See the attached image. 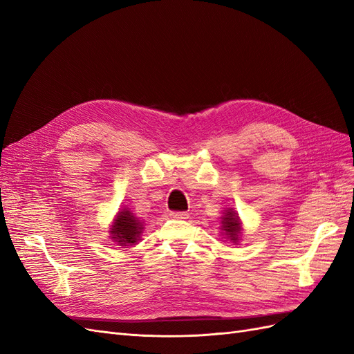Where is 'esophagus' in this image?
I'll return each instance as SVG.
<instances>
[{"instance_id":"1","label":"esophagus","mask_w":354,"mask_h":354,"mask_svg":"<svg viewBox=\"0 0 354 354\" xmlns=\"http://www.w3.org/2000/svg\"><path fill=\"white\" fill-rule=\"evenodd\" d=\"M169 216L176 220H186L189 217V214L186 211H173Z\"/></svg>"}]
</instances>
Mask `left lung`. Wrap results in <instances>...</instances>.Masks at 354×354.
<instances>
[{
    "instance_id": "8db88e82",
    "label": "left lung",
    "mask_w": 354,
    "mask_h": 354,
    "mask_svg": "<svg viewBox=\"0 0 354 354\" xmlns=\"http://www.w3.org/2000/svg\"><path fill=\"white\" fill-rule=\"evenodd\" d=\"M223 229L227 233L230 241H233V242L238 241V234L241 233V224H239V218L236 216V212H233L230 209H229V212H226V217L223 218Z\"/></svg>"
}]
</instances>
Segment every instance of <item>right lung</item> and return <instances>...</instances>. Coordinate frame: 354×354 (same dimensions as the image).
I'll return each mask as SVG.
<instances>
[{
  "label": "right lung",
  "mask_w": 354,
  "mask_h": 354,
  "mask_svg": "<svg viewBox=\"0 0 354 354\" xmlns=\"http://www.w3.org/2000/svg\"><path fill=\"white\" fill-rule=\"evenodd\" d=\"M142 224L133 216L130 211H122L118 214V217L111 229L112 239L121 246H128L137 242L138 234L142 233Z\"/></svg>",
  "instance_id": "right-lung-1"
}]
</instances>
